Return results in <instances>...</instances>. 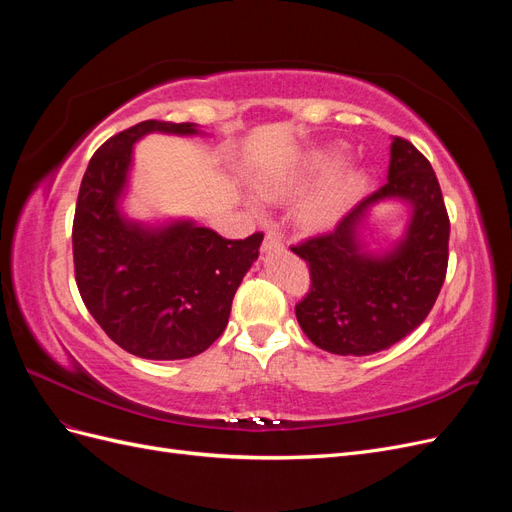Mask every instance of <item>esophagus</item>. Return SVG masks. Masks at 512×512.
Wrapping results in <instances>:
<instances>
[{
  "instance_id": "34e87169",
  "label": "esophagus",
  "mask_w": 512,
  "mask_h": 512,
  "mask_svg": "<svg viewBox=\"0 0 512 512\" xmlns=\"http://www.w3.org/2000/svg\"><path fill=\"white\" fill-rule=\"evenodd\" d=\"M282 247H284V243H282L280 235H277L275 230H269L267 235H265V239H262L260 250L262 252H271V250H282Z\"/></svg>"
}]
</instances>
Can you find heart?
<instances>
[{
    "mask_svg": "<svg viewBox=\"0 0 512 512\" xmlns=\"http://www.w3.org/2000/svg\"><path fill=\"white\" fill-rule=\"evenodd\" d=\"M342 156L337 151L318 153L301 170L290 175L265 179L258 183V194L265 200H290L301 194L312 179L333 170ZM365 188V175L361 170H346L329 181H324L316 192L309 194L297 209V224L305 232L329 230L342 218L346 209L354 203Z\"/></svg>",
    "mask_w": 512,
    "mask_h": 512,
    "instance_id": "b5f03b06",
    "label": "heart"
}]
</instances>
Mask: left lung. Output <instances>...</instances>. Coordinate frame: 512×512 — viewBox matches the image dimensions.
I'll return each mask as SVG.
<instances>
[{
	"mask_svg": "<svg viewBox=\"0 0 512 512\" xmlns=\"http://www.w3.org/2000/svg\"><path fill=\"white\" fill-rule=\"evenodd\" d=\"M337 226L290 250L307 262L309 290L294 305L303 333L333 354L365 356L410 335L436 303L448 267V220L436 173L406 138L391 143L389 177ZM382 197L413 205L407 239L384 259L360 252L355 226Z\"/></svg>",
	"mask_w": 512,
	"mask_h": 512,
	"instance_id": "left-lung-1",
	"label": "left lung"
}]
</instances>
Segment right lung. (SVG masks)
<instances>
[{
    "mask_svg": "<svg viewBox=\"0 0 512 512\" xmlns=\"http://www.w3.org/2000/svg\"><path fill=\"white\" fill-rule=\"evenodd\" d=\"M147 132L196 130L194 123L149 119L100 145L76 198L74 277L89 314L119 348L151 361L190 359L224 333L262 232L224 239L192 222L145 230L123 220L117 198L132 145Z\"/></svg>",
    "mask_w": 512,
    "mask_h": 512,
    "instance_id": "obj_1",
    "label": "right lung"
}]
</instances>
